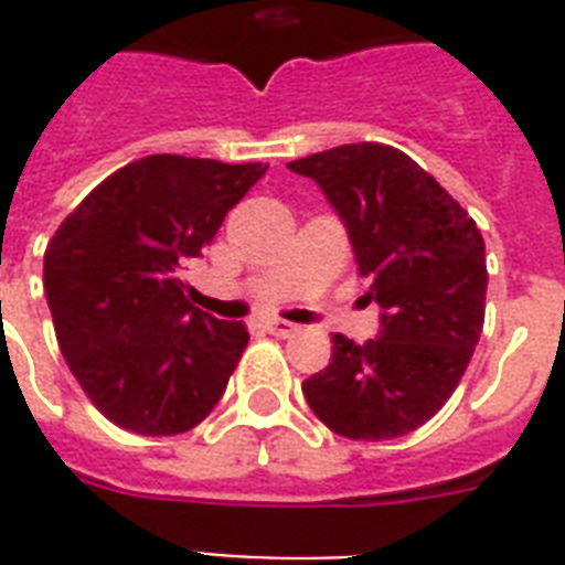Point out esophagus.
<instances>
[{"mask_svg": "<svg viewBox=\"0 0 565 565\" xmlns=\"http://www.w3.org/2000/svg\"><path fill=\"white\" fill-rule=\"evenodd\" d=\"M264 328L273 337H292L296 331H299V326H292V322H287V319H269Z\"/></svg>", "mask_w": 565, "mask_h": 565, "instance_id": "obj_1", "label": "esophagus"}]
</instances>
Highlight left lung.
<instances>
[{"instance_id": "left-lung-1", "label": "left lung", "mask_w": 565, "mask_h": 565, "mask_svg": "<svg viewBox=\"0 0 565 565\" xmlns=\"http://www.w3.org/2000/svg\"><path fill=\"white\" fill-rule=\"evenodd\" d=\"M326 190L354 260L384 308L381 337L331 340V363L301 390L349 439H393L434 416L483 331L487 255L475 220L437 179L384 143H349L287 163Z\"/></svg>"}]
</instances>
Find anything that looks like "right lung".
Here are the masks:
<instances>
[{
  "instance_id": "add662e5",
  "label": "right lung",
  "mask_w": 565,
  "mask_h": 565,
  "mask_svg": "<svg viewBox=\"0 0 565 565\" xmlns=\"http://www.w3.org/2000/svg\"><path fill=\"white\" fill-rule=\"evenodd\" d=\"M264 170L149 154L110 172L49 239L43 287L57 345L119 428L184 434L225 393L248 331L193 308L181 269Z\"/></svg>"
}]
</instances>
